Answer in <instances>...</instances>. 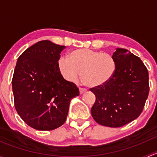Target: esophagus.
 Returning a JSON list of instances; mask_svg holds the SVG:
<instances>
[{"mask_svg": "<svg viewBox=\"0 0 157 157\" xmlns=\"http://www.w3.org/2000/svg\"><path fill=\"white\" fill-rule=\"evenodd\" d=\"M86 90L85 88H82V87H80V94H82V93H83L84 92H86Z\"/></svg>", "mask_w": 157, "mask_h": 157, "instance_id": "1", "label": "esophagus"}]
</instances>
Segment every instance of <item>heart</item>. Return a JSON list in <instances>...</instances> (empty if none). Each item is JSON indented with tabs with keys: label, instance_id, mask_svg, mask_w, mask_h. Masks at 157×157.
<instances>
[{
	"label": "heart",
	"instance_id": "b5f03b06",
	"mask_svg": "<svg viewBox=\"0 0 157 157\" xmlns=\"http://www.w3.org/2000/svg\"><path fill=\"white\" fill-rule=\"evenodd\" d=\"M59 69L67 80L77 82L81 73L83 83L97 87L109 82L116 71V61L112 55L88 48H78L60 58Z\"/></svg>",
	"mask_w": 157,
	"mask_h": 157
}]
</instances>
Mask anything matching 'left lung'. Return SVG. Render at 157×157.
<instances>
[{
    "instance_id": "left-lung-1",
    "label": "left lung",
    "mask_w": 157,
    "mask_h": 157,
    "mask_svg": "<svg viewBox=\"0 0 157 157\" xmlns=\"http://www.w3.org/2000/svg\"><path fill=\"white\" fill-rule=\"evenodd\" d=\"M112 56L116 71L105 84L90 89L96 96L91 114L99 124L118 128L136 119L143 111L149 94V76L140 58L124 48Z\"/></svg>"
}]
</instances>
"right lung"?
<instances>
[{
  "mask_svg": "<svg viewBox=\"0 0 157 157\" xmlns=\"http://www.w3.org/2000/svg\"><path fill=\"white\" fill-rule=\"evenodd\" d=\"M65 48L49 40L36 42L17 59L12 80L16 110L34 129L51 131L62 125L71 99L80 95L64 80L58 60Z\"/></svg>",
  "mask_w": 157,
  "mask_h": 157,
  "instance_id": "1",
  "label": "right lung"
}]
</instances>
